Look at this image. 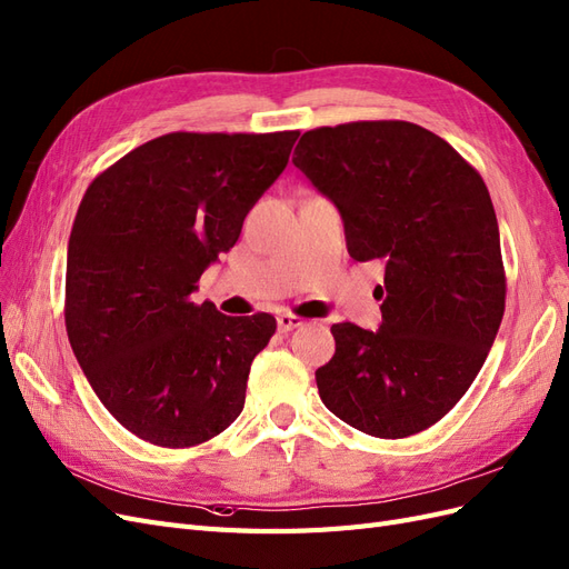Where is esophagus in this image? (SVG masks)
Returning <instances> with one entry per match:
<instances>
[{"instance_id": "34e87169", "label": "esophagus", "mask_w": 569, "mask_h": 569, "mask_svg": "<svg viewBox=\"0 0 569 569\" xmlns=\"http://www.w3.org/2000/svg\"><path fill=\"white\" fill-rule=\"evenodd\" d=\"M301 325H303V320L299 316H295V313H282L278 318L280 332H291V330H297V327H301Z\"/></svg>"}]
</instances>
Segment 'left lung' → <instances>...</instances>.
<instances>
[{"instance_id":"1","label":"left lung","mask_w":569,"mask_h":569,"mask_svg":"<svg viewBox=\"0 0 569 569\" xmlns=\"http://www.w3.org/2000/svg\"><path fill=\"white\" fill-rule=\"evenodd\" d=\"M295 166L341 211L356 261H382V325H332L322 403L370 437L439 422L485 366L506 311L489 189L460 153L408 120L303 132Z\"/></svg>"}]
</instances>
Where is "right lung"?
I'll return each instance as SVG.
<instances>
[{
    "label": "right lung",
    "mask_w": 569,
    "mask_h": 569,
    "mask_svg": "<svg viewBox=\"0 0 569 569\" xmlns=\"http://www.w3.org/2000/svg\"><path fill=\"white\" fill-rule=\"evenodd\" d=\"M297 137L168 132L84 192L68 239L66 332L99 401L134 437L189 449L242 412L251 360L278 322L222 316L192 295Z\"/></svg>",
    "instance_id": "1"
}]
</instances>
